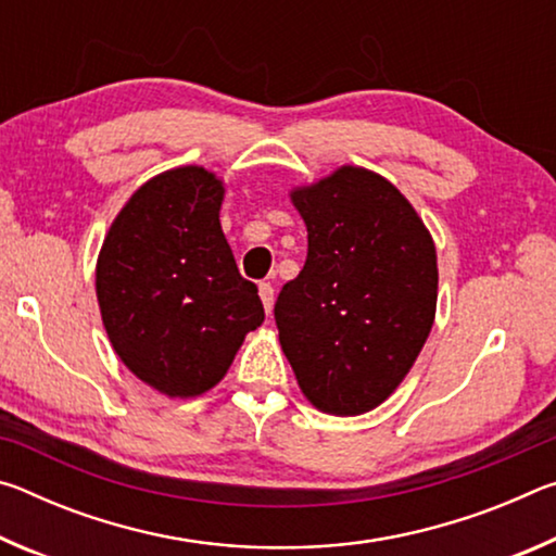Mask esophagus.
<instances>
[{
	"instance_id": "obj_1",
	"label": "esophagus",
	"mask_w": 556,
	"mask_h": 556,
	"mask_svg": "<svg viewBox=\"0 0 556 556\" xmlns=\"http://www.w3.org/2000/svg\"><path fill=\"white\" fill-rule=\"evenodd\" d=\"M260 299H262V306H265V312H271V304H275V287L269 285V281H262L260 285Z\"/></svg>"
}]
</instances>
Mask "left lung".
Returning a JSON list of instances; mask_svg holds the SVG:
<instances>
[{
  "label": "left lung",
  "mask_w": 556,
  "mask_h": 556,
  "mask_svg": "<svg viewBox=\"0 0 556 556\" xmlns=\"http://www.w3.org/2000/svg\"><path fill=\"white\" fill-rule=\"evenodd\" d=\"M308 252L275 304L279 343L316 409L355 417L397 390L437 314V250L388 178L341 166L291 191Z\"/></svg>",
  "instance_id": "8db88e82"
}]
</instances>
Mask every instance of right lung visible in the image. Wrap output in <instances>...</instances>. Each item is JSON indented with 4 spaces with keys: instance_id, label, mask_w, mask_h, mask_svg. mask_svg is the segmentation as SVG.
Wrapping results in <instances>:
<instances>
[{
    "instance_id": "add662e5",
    "label": "right lung",
    "mask_w": 556,
    "mask_h": 556,
    "mask_svg": "<svg viewBox=\"0 0 556 556\" xmlns=\"http://www.w3.org/2000/svg\"><path fill=\"white\" fill-rule=\"evenodd\" d=\"M223 181L178 166L137 188L102 242L96 289L119 361L168 397L223 380L244 336L265 321L220 228Z\"/></svg>"
}]
</instances>
